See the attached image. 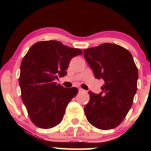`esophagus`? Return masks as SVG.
<instances>
[{
    "instance_id": "34e87169",
    "label": "esophagus",
    "mask_w": 151,
    "mask_h": 151,
    "mask_svg": "<svg viewBox=\"0 0 151 151\" xmlns=\"http://www.w3.org/2000/svg\"><path fill=\"white\" fill-rule=\"evenodd\" d=\"M79 92H84V90L81 89V88H79Z\"/></svg>"
}]
</instances>
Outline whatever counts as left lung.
Wrapping results in <instances>:
<instances>
[{
	"mask_svg": "<svg viewBox=\"0 0 151 151\" xmlns=\"http://www.w3.org/2000/svg\"><path fill=\"white\" fill-rule=\"evenodd\" d=\"M84 56L95 78L104 81L101 93L89 91L86 119L99 129H114L127 115L136 93L138 72L132 55L120 45L104 43L84 50Z\"/></svg>",
	"mask_w": 151,
	"mask_h": 151,
	"instance_id": "left-lung-1",
	"label": "left lung"
}]
</instances>
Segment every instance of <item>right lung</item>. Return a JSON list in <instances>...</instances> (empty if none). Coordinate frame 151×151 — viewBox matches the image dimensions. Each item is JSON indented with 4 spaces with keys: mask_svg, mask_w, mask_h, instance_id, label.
Listing matches in <instances>:
<instances>
[{
    "mask_svg": "<svg viewBox=\"0 0 151 151\" xmlns=\"http://www.w3.org/2000/svg\"><path fill=\"white\" fill-rule=\"evenodd\" d=\"M81 54V50L59 41H41L31 47L22 59L19 78L21 98L36 126L51 129L62 121L78 89L65 88L55 80L67 74L71 60Z\"/></svg>",
    "mask_w": 151,
    "mask_h": 151,
    "instance_id": "right-lung-1",
    "label": "right lung"
}]
</instances>
